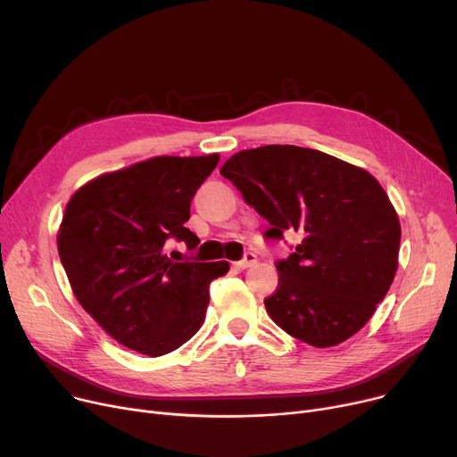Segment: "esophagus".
<instances>
[{
    "label": "esophagus",
    "instance_id": "34e87169",
    "mask_svg": "<svg viewBox=\"0 0 457 457\" xmlns=\"http://www.w3.org/2000/svg\"><path fill=\"white\" fill-rule=\"evenodd\" d=\"M257 261V257H255V253H252V252H246L245 253V257L241 259V261H237L235 262V267L238 269V270H245V269H248V267H252L253 262Z\"/></svg>",
    "mask_w": 457,
    "mask_h": 457
}]
</instances>
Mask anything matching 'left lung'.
<instances>
[{"mask_svg": "<svg viewBox=\"0 0 457 457\" xmlns=\"http://www.w3.org/2000/svg\"><path fill=\"white\" fill-rule=\"evenodd\" d=\"M220 174L269 220L265 238L302 237L276 261L279 283L265 300L270 319L317 348L350 339L398 269L400 222L386 190L363 168L289 144L238 152Z\"/></svg>", "mask_w": 457, "mask_h": 457, "instance_id": "8db88e82", "label": "left lung"}]
</instances>
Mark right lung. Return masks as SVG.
Listing matches in <instances>:
<instances>
[{
	"label": "right lung",
	"mask_w": 457,
	"mask_h": 457,
	"mask_svg": "<svg viewBox=\"0 0 457 457\" xmlns=\"http://www.w3.org/2000/svg\"><path fill=\"white\" fill-rule=\"evenodd\" d=\"M219 159L154 157L96 178L70 198L57 237L61 262L78 302L120 345L159 357L200 329L209 285L228 274V261H174L164 246L170 238L187 250L200 245L185 222Z\"/></svg>",
	"instance_id": "1"
}]
</instances>
